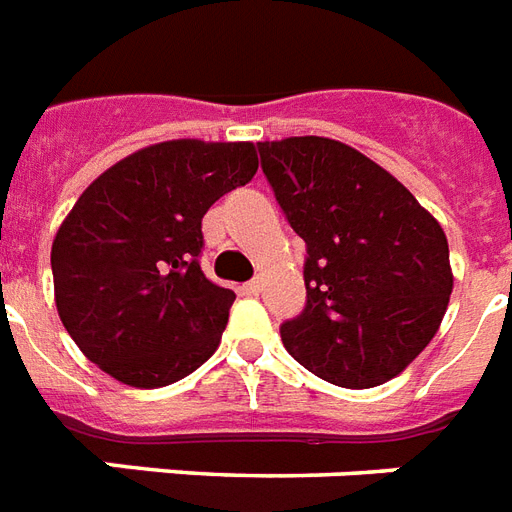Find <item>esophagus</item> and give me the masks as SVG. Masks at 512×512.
Listing matches in <instances>:
<instances>
[{
    "mask_svg": "<svg viewBox=\"0 0 512 512\" xmlns=\"http://www.w3.org/2000/svg\"><path fill=\"white\" fill-rule=\"evenodd\" d=\"M240 290H243V296H259V293H261V282L259 280L245 282V285Z\"/></svg>",
    "mask_w": 512,
    "mask_h": 512,
    "instance_id": "obj_1",
    "label": "esophagus"
}]
</instances>
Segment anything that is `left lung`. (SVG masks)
Wrapping results in <instances>:
<instances>
[{
	"label": "left lung",
	"instance_id": "1",
	"mask_svg": "<svg viewBox=\"0 0 512 512\" xmlns=\"http://www.w3.org/2000/svg\"><path fill=\"white\" fill-rule=\"evenodd\" d=\"M261 171L306 243V306L280 325L290 357L372 388L428 346L452 293L449 245L402 182L327 137L259 142Z\"/></svg>",
	"mask_w": 512,
	"mask_h": 512
}]
</instances>
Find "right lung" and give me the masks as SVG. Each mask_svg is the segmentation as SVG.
<instances>
[{
  "instance_id": "add662e5",
  "label": "right lung",
  "mask_w": 512,
  "mask_h": 512,
  "mask_svg": "<svg viewBox=\"0 0 512 512\" xmlns=\"http://www.w3.org/2000/svg\"><path fill=\"white\" fill-rule=\"evenodd\" d=\"M256 169L251 142L171 140L81 192L52 243V277L57 314L89 362L158 388L214 354L235 293L200 269V222Z\"/></svg>"
}]
</instances>
